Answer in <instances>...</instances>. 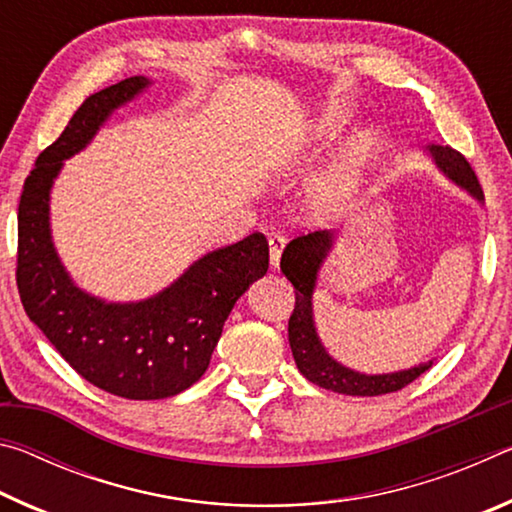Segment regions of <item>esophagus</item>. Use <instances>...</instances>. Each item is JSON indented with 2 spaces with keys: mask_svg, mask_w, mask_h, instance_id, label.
<instances>
[{
  "mask_svg": "<svg viewBox=\"0 0 512 512\" xmlns=\"http://www.w3.org/2000/svg\"><path fill=\"white\" fill-rule=\"evenodd\" d=\"M287 246V239L282 235H273L268 239V255H271V266L277 268L280 266V257H282V250Z\"/></svg>",
  "mask_w": 512,
  "mask_h": 512,
  "instance_id": "obj_1",
  "label": "esophagus"
}]
</instances>
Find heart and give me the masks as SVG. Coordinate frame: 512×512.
<instances>
[{
    "instance_id": "1",
    "label": "heart",
    "mask_w": 512,
    "mask_h": 512,
    "mask_svg": "<svg viewBox=\"0 0 512 512\" xmlns=\"http://www.w3.org/2000/svg\"><path fill=\"white\" fill-rule=\"evenodd\" d=\"M348 121H350V110L341 106V103H332V106H327V110L323 112V119H320L318 124V135L323 137V140H334V137L343 131ZM368 158H370V142L363 140L350 146V151L343 155V160L336 162L314 187V196H311V201H314L316 212L332 216L336 212H341L343 207L352 201L354 194L359 192Z\"/></svg>"
}]
</instances>
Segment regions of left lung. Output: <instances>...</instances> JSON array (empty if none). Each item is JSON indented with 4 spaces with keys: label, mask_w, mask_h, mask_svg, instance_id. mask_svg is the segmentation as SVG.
<instances>
[{
    "label": "left lung",
    "mask_w": 512,
    "mask_h": 512,
    "mask_svg": "<svg viewBox=\"0 0 512 512\" xmlns=\"http://www.w3.org/2000/svg\"><path fill=\"white\" fill-rule=\"evenodd\" d=\"M429 151L436 158L438 167L454 183L465 187L467 192L481 201L483 192L479 180H476L474 169L461 153L449 149V146H431ZM332 241L334 235L329 230H314L291 239L282 253L280 268L293 284V289H296V307H293V314L289 318V343L296 366L309 381H314L316 386L332 393L372 397L400 391V388L418 379L424 370H429L431 361L420 363L418 368L411 370L391 372V375H361V372H354L336 363L318 341L314 314H311V293H314L318 268L327 257L329 248H332Z\"/></svg>",
    "instance_id": "8db88e82"
}]
</instances>
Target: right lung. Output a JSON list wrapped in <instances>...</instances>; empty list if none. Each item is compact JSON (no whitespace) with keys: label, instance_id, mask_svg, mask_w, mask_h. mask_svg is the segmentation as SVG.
Here are the masks:
<instances>
[{"label":"right lung","instance_id":"add662e5","mask_svg":"<svg viewBox=\"0 0 512 512\" xmlns=\"http://www.w3.org/2000/svg\"><path fill=\"white\" fill-rule=\"evenodd\" d=\"M146 85L149 79L131 76L90 94L38 155L17 207L15 280L24 311L83 379L126 400H164L196 384L235 302L268 271V241L253 232L198 259L158 296L131 305L92 298L69 280L49 235L51 183L63 160Z\"/></svg>","mask_w":512,"mask_h":512}]
</instances>
